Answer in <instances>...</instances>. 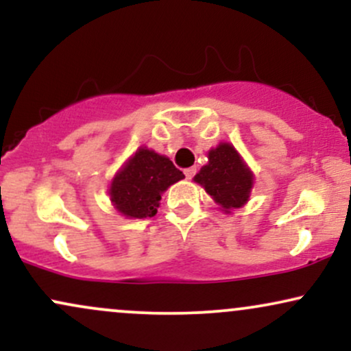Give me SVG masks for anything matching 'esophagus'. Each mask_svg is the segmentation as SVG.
Wrapping results in <instances>:
<instances>
[{
  "label": "esophagus",
  "mask_w": 351,
  "mask_h": 351,
  "mask_svg": "<svg viewBox=\"0 0 351 351\" xmlns=\"http://www.w3.org/2000/svg\"><path fill=\"white\" fill-rule=\"evenodd\" d=\"M195 175H196V168H195V167L186 168V170H184V176H186L188 180H191Z\"/></svg>",
  "instance_id": "34e87169"
}]
</instances>
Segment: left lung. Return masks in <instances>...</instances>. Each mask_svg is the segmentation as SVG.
Instances as JSON below:
<instances>
[{"label": "left lung", "instance_id": "1", "mask_svg": "<svg viewBox=\"0 0 351 351\" xmlns=\"http://www.w3.org/2000/svg\"><path fill=\"white\" fill-rule=\"evenodd\" d=\"M196 183L223 208H241L247 203L254 184V175L231 143H219L208 153V165L195 176Z\"/></svg>", "mask_w": 351, "mask_h": 351}]
</instances>
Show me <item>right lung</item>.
<instances>
[{"instance_id":"1","label":"right lung","mask_w":351,"mask_h":351,"mask_svg":"<svg viewBox=\"0 0 351 351\" xmlns=\"http://www.w3.org/2000/svg\"><path fill=\"white\" fill-rule=\"evenodd\" d=\"M183 178L170 158L142 147L114 176L108 195L120 215L143 219L156 215L162 193Z\"/></svg>"}]
</instances>
